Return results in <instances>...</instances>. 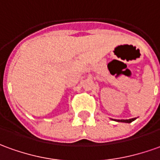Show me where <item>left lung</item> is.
<instances>
[{"instance_id": "left-lung-1", "label": "left lung", "mask_w": 160, "mask_h": 160, "mask_svg": "<svg viewBox=\"0 0 160 160\" xmlns=\"http://www.w3.org/2000/svg\"><path fill=\"white\" fill-rule=\"evenodd\" d=\"M134 120H136V118H131V119H127V120H116V121L122 122H128V123H130V122H133Z\"/></svg>"}]
</instances>
